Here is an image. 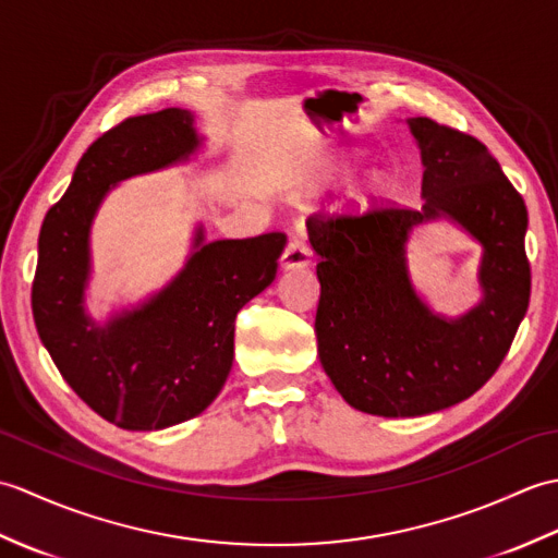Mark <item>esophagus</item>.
Listing matches in <instances>:
<instances>
[{
  "label": "esophagus",
  "mask_w": 558,
  "mask_h": 558,
  "mask_svg": "<svg viewBox=\"0 0 558 558\" xmlns=\"http://www.w3.org/2000/svg\"><path fill=\"white\" fill-rule=\"evenodd\" d=\"M312 264V248L304 240H290L286 252L280 256V268L294 270V268H306Z\"/></svg>",
  "instance_id": "34e87169"
}]
</instances>
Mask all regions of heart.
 Returning <instances> with one entry per match:
<instances>
[{
	"label": "heart",
	"instance_id": "heart-1",
	"mask_svg": "<svg viewBox=\"0 0 558 558\" xmlns=\"http://www.w3.org/2000/svg\"><path fill=\"white\" fill-rule=\"evenodd\" d=\"M357 170H360V158H354L352 153H342L340 158L328 160L318 170L306 174L304 180L298 186H294L292 196L298 198V201L318 196L322 192H326V189L348 184L352 177L357 174ZM393 192H396V184H393V180H390L388 174H384V172L369 174L348 196V208L352 213H366V210H372V208H378L381 204H386V201L393 196Z\"/></svg>",
	"mask_w": 558,
	"mask_h": 558
}]
</instances>
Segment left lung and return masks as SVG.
Instances as JSON below:
<instances>
[{
  "label": "left lung",
  "instance_id": "left-lung-1",
  "mask_svg": "<svg viewBox=\"0 0 558 558\" xmlns=\"http://www.w3.org/2000/svg\"><path fill=\"white\" fill-rule=\"evenodd\" d=\"M417 141L422 208L306 220L322 300L318 357L354 410L420 417L470 398L499 369L530 304L527 208L477 138L410 117ZM446 219L483 246L481 302L460 317L436 315L411 286V230Z\"/></svg>",
  "mask_w": 558,
  "mask_h": 558
}]
</instances>
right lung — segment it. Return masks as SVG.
<instances>
[{
  "mask_svg": "<svg viewBox=\"0 0 558 558\" xmlns=\"http://www.w3.org/2000/svg\"><path fill=\"white\" fill-rule=\"evenodd\" d=\"M204 146L194 114L168 108L129 117L78 160L66 194L47 210L33 280V318L76 396L129 432H158L204 412L234 360V318L276 280L286 234L206 242L198 225L168 286L96 322L86 310L90 228L112 189L192 160Z\"/></svg>",
  "mask_w": 558,
  "mask_h": 558,
  "instance_id": "right-lung-1",
  "label": "right lung"
}]
</instances>
